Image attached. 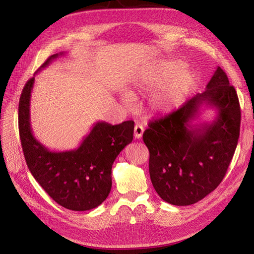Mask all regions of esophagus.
Masks as SVG:
<instances>
[{"label":"esophagus","instance_id":"obj_1","mask_svg":"<svg viewBox=\"0 0 254 254\" xmlns=\"http://www.w3.org/2000/svg\"><path fill=\"white\" fill-rule=\"evenodd\" d=\"M144 133V127L142 124H136L135 127H134V137L135 138H141L142 135Z\"/></svg>","mask_w":254,"mask_h":254}]
</instances>
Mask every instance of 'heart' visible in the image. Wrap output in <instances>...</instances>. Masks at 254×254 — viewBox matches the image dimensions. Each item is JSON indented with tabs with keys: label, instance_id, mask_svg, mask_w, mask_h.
Here are the masks:
<instances>
[{
	"label": "heart",
	"instance_id": "b5f03b06",
	"mask_svg": "<svg viewBox=\"0 0 254 254\" xmlns=\"http://www.w3.org/2000/svg\"><path fill=\"white\" fill-rule=\"evenodd\" d=\"M187 65L181 61L168 64L145 80L147 88H161L150 99V108L156 112H170L179 108L192 93L196 85V75L185 71ZM122 100L126 105L132 104V95L124 93Z\"/></svg>",
	"mask_w": 254,
	"mask_h": 254
}]
</instances>
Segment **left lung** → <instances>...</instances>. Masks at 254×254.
Wrapping results in <instances>:
<instances>
[{"mask_svg": "<svg viewBox=\"0 0 254 254\" xmlns=\"http://www.w3.org/2000/svg\"><path fill=\"white\" fill-rule=\"evenodd\" d=\"M217 110L208 124H197L203 106ZM238 96L219 66L202 94L170 115L149 122L143 141L149 150V176L165 202L187 206L201 201L222 182L238 144Z\"/></svg>", "mask_w": 254, "mask_h": 254, "instance_id": "obj_1", "label": "left lung"}]
</instances>
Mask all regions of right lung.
I'll return each mask as SVG.
<instances>
[{
    "mask_svg": "<svg viewBox=\"0 0 254 254\" xmlns=\"http://www.w3.org/2000/svg\"><path fill=\"white\" fill-rule=\"evenodd\" d=\"M63 52L51 56L39 71ZM35 76L26 83L18 107V127L27 166L37 182L58 204L71 210L95 208L109 195L113 161L133 139L134 122L111 126L96 122L79 146L53 152L34 136L30 126V99Z\"/></svg>",
    "mask_w": 254,
    "mask_h": 254,
    "instance_id": "add662e5",
    "label": "right lung"
}]
</instances>
